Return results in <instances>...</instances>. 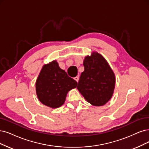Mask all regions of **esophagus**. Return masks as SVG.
<instances>
[{
  "label": "esophagus",
  "mask_w": 149,
  "mask_h": 149,
  "mask_svg": "<svg viewBox=\"0 0 149 149\" xmlns=\"http://www.w3.org/2000/svg\"><path fill=\"white\" fill-rule=\"evenodd\" d=\"M74 80H75L77 82H78V81H79V76H77V77H75L74 78Z\"/></svg>",
  "instance_id": "esophagus-1"
}]
</instances>
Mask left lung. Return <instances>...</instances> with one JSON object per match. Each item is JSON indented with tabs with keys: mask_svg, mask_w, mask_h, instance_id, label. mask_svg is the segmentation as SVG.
<instances>
[{
	"mask_svg": "<svg viewBox=\"0 0 149 149\" xmlns=\"http://www.w3.org/2000/svg\"><path fill=\"white\" fill-rule=\"evenodd\" d=\"M85 70L81 74L77 89L85 100L95 106H101L111 100L115 77L106 59L93 52L84 61Z\"/></svg>",
	"mask_w": 149,
	"mask_h": 149,
	"instance_id": "1",
	"label": "left lung"
}]
</instances>
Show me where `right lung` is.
<instances>
[{
    "instance_id": "right-lung-1",
    "label": "right lung",
    "mask_w": 149,
    "mask_h": 149,
    "mask_svg": "<svg viewBox=\"0 0 149 149\" xmlns=\"http://www.w3.org/2000/svg\"><path fill=\"white\" fill-rule=\"evenodd\" d=\"M77 82L61 69L56 61L45 64L36 83L37 96L44 105L53 109L64 103L68 91L75 88Z\"/></svg>"
}]
</instances>
